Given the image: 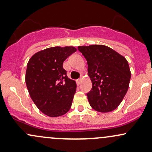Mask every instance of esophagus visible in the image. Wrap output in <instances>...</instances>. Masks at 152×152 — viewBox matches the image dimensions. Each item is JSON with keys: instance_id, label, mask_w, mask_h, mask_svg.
Segmentation results:
<instances>
[{"instance_id": "34e87169", "label": "esophagus", "mask_w": 152, "mask_h": 152, "mask_svg": "<svg viewBox=\"0 0 152 152\" xmlns=\"http://www.w3.org/2000/svg\"><path fill=\"white\" fill-rule=\"evenodd\" d=\"M82 79H77V80H76V83H77V85H81V83H82Z\"/></svg>"}]
</instances>
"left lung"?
Returning <instances> with one entry per match:
<instances>
[{
  "instance_id": "obj_1",
  "label": "left lung",
  "mask_w": 152,
  "mask_h": 152,
  "mask_svg": "<svg viewBox=\"0 0 152 152\" xmlns=\"http://www.w3.org/2000/svg\"><path fill=\"white\" fill-rule=\"evenodd\" d=\"M87 62L92 89L87 94L90 105L101 113L115 110L126 94L131 72L125 57L103 45L79 46Z\"/></svg>"
}]
</instances>
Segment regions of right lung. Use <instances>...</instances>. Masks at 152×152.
<instances>
[{"label": "right lung", "instance_id": "add662e5", "mask_svg": "<svg viewBox=\"0 0 152 152\" xmlns=\"http://www.w3.org/2000/svg\"><path fill=\"white\" fill-rule=\"evenodd\" d=\"M76 50L73 46L48 48L34 53L27 64L26 84L30 97L49 117L63 115L71 107L76 84L67 76L63 62Z\"/></svg>", "mask_w": 152, "mask_h": 152}]
</instances>
